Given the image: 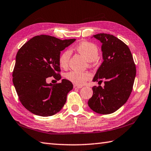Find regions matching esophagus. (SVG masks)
<instances>
[{
    "label": "esophagus",
    "instance_id": "esophagus-1",
    "mask_svg": "<svg viewBox=\"0 0 151 151\" xmlns=\"http://www.w3.org/2000/svg\"><path fill=\"white\" fill-rule=\"evenodd\" d=\"M73 88H82V86H79V85H73Z\"/></svg>",
    "mask_w": 151,
    "mask_h": 151
}]
</instances>
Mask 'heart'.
<instances>
[{"label":"heart","instance_id":"heart-1","mask_svg":"<svg viewBox=\"0 0 151 151\" xmlns=\"http://www.w3.org/2000/svg\"><path fill=\"white\" fill-rule=\"evenodd\" d=\"M76 50L90 62L95 60L99 57V50L98 47L96 45L90 42H81L76 47ZM70 55L71 52L70 50H66L61 53L58 58V64L61 68H66L68 67ZM65 77L72 83L81 85L91 78V75L87 72L71 70L66 74Z\"/></svg>","mask_w":151,"mask_h":151}]
</instances>
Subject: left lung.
<instances>
[{"label":"left lung","instance_id":"1","mask_svg":"<svg viewBox=\"0 0 151 151\" xmlns=\"http://www.w3.org/2000/svg\"><path fill=\"white\" fill-rule=\"evenodd\" d=\"M102 42L103 62L93 81L104 86H94L93 94L88 101L96 113L108 114L115 112L129 99L136 76V66L128 46L109 34L93 35Z\"/></svg>","mask_w":151,"mask_h":151}]
</instances>
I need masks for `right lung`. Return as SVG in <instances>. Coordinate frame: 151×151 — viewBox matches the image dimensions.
Returning <instances> with one entry per match:
<instances>
[{
    "instance_id": "right-lung-1",
    "label": "right lung",
    "mask_w": 151,
    "mask_h": 151,
    "mask_svg": "<svg viewBox=\"0 0 151 151\" xmlns=\"http://www.w3.org/2000/svg\"><path fill=\"white\" fill-rule=\"evenodd\" d=\"M75 39L60 40L48 35L35 36L18 51L12 72V82L20 103L28 111L41 116L59 112L73 88L70 81L48 84V77L61 78L58 58L60 51Z\"/></svg>"
}]
</instances>
